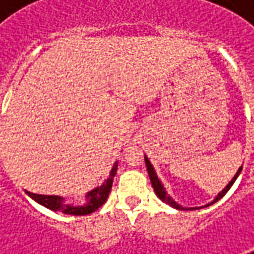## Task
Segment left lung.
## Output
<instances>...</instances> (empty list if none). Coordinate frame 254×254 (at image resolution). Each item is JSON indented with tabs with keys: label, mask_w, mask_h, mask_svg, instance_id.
I'll list each match as a JSON object with an SVG mask.
<instances>
[{
	"label": "left lung",
	"mask_w": 254,
	"mask_h": 254,
	"mask_svg": "<svg viewBox=\"0 0 254 254\" xmlns=\"http://www.w3.org/2000/svg\"><path fill=\"white\" fill-rule=\"evenodd\" d=\"M144 160H145V166H147V171H148V176H149V180H151V184H152V188H154L155 193H156V196L159 197L160 200L163 202H166V204H169L170 207L176 208V209H181V211H188V209H200V208H205V207H209V205H212L213 202H216L218 200H220L222 197L229 191V189L231 187H233V184L235 182V180L238 178V176H240L241 170H242V166H241L240 169H238V171H237V174L234 176V178L231 180V181L227 184V187L224 188L223 190L219 193L218 196L213 198V201H211L209 204H207V205H202V207H191V208H187V207H182V205H180V204H177L173 198H171L167 193H166V189L165 187H163V184L159 181V178H158V176H156V173H155V169L154 166L151 165V162L148 160V158L147 156H144Z\"/></svg>",
	"instance_id": "obj_1"
}]
</instances>
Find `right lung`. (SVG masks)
I'll return each mask as SVG.
<instances>
[{"label": "right lung", "instance_id": "obj_1", "mask_svg": "<svg viewBox=\"0 0 254 254\" xmlns=\"http://www.w3.org/2000/svg\"><path fill=\"white\" fill-rule=\"evenodd\" d=\"M117 167H118V162L114 163L113 169L110 171V176L109 178L103 182V185L95 188L94 190H91L87 193L85 196V202L84 204H80V205H73V204H69V202L65 201V198L61 196H49V194H36V193H31V191L25 190V193L32 198L35 200L36 202H39L43 207L49 208L52 211H56V212H63L66 213V215H76V216H80V215H88V213L95 212L99 207H102L103 204L107 200L109 197V193L111 190V187H113V180H114V176L117 173Z\"/></svg>", "mask_w": 254, "mask_h": 254}]
</instances>
